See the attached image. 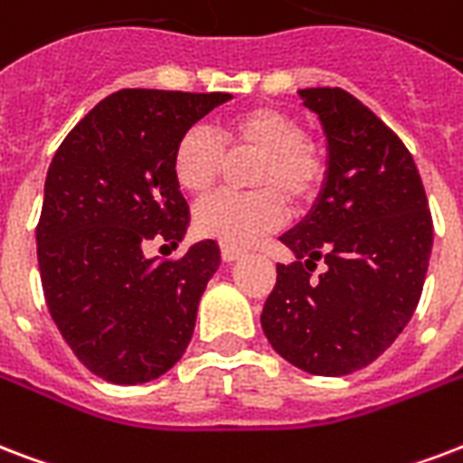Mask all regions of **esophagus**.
I'll return each mask as SVG.
<instances>
[{"mask_svg": "<svg viewBox=\"0 0 463 463\" xmlns=\"http://www.w3.org/2000/svg\"><path fill=\"white\" fill-rule=\"evenodd\" d=\"M242 255H245V250H242V247L221 245V257H223V262H235V260H240Z\"/></svg>", "mask_w": 463, "mask_h": 463, "instance_id": "34e87169", "label": "esophagus"}]
</instances>
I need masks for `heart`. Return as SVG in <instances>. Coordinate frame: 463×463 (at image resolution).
Returning a JSON list of instances; mask_svg holds the SVG:
<instances>
[{"instance_id": "heart-1", "label": "heart", "mask_w": 463, "mask_h": 463, "mask_svg": "<svg viewBox=\"0 0 463 463\" xmlns=\"http://www.w3.org/2000/svg\"><path fill=\"white\" fill-rule=\"evenodd\" d=\"M225 147L232 155H257L250 172L252 192H218L194 211V225L203 238L223 245H250L287 218V203L306 206L316 199L326 162L306 140V130L284 111L257 106L232 116L221 137L206 126H192L176 140L172 175L184 192L199 196L216 184L225 167Z\"/></svg>"}]
</instances>
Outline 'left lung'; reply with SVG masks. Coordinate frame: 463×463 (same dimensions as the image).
<instances>
[{
    "label": "left lung",
    "instance_id": "left-lung-1",
    "mask_svg": "<svg viewBox=\"0 0 463 463\" xmlns=\"http://www.w3.org/2000/svg\"><path fill=\"white\" fill-rule=\"evenodd\" d=\"M327 137L323 192L281 235L262 330L281 357L316 376H345L383 354L418 308L432 216L403 140L340 87L298 90ZM326 271L313 278L315 262Z\"/></svg>",
    "mask_w": 463,
    "mask_h": 463
}]
</instances>
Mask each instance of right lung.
Here are the masks:
<instances>
[{"mask_svg": "<svg viewBox=\"0 0 463 463\" xmlns=\"http://www.w3.org/2000/svg\"><path fill=\"white\" fill-rule=\"evenodd\" d=\"M232 99L223 91L121 90L67 133L45 176L35 228L38 269L52 320L104 381L157 379L192 342L216 240L179 260L146 257L160 238L182 242L189 203L172 175L179 136Z\"/></svg>", "mask_w": 463, "mask_h": 463, "instance_id": "obj_1", "label": "right lung"}]
</instances>
